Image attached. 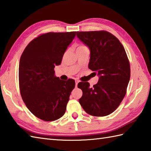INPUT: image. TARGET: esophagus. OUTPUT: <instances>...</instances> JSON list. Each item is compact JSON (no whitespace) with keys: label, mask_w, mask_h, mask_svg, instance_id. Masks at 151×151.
<instances>
[{"label":"esophagus","mask_w":151,"mask_h":151,"mask_svg":"<svg viewBox=\"0 0 151 151\" xmlns=\"http://www.w3.org/2000/svg\"><path fill=\"white\" fill-rule=\"evenodd\" d=\"M79 82H80L79 81H75V86H76H76H77V85H78Z\"/></svg>","instance_id":"esophagus-1"}]
</instances>
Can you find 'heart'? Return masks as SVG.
I'll list each match as a JSON object with an SVG mask.
<instances>
[{"label":"heart","instance_id":"obj_1","mask_svg":"<svg viewBox=\"0 0 151 151\" xmlns=\"http://www.w3.org/2000/svg\"><path fill=\"white\" fill-rule=\"evenodd\" d=\"M85 47V46H84V45H81V46H79L78 48H82V47ZM77 48V49H78Z\"/></svg>","mask_w":151,"mask_h":151}]
</instances>
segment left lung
Returning <instances> with one entry per match:
<instances>
[{
  "instance_id": "obj_1",
  "label": "left lung",
  "mask_w": 151,
  "mask_h": 151,
  "mask_svg": "<svg viewBox=\"0 0 151 151\" xmlns=\"http://www.w3.org/2000/svg\"><path fill=\"white\" fill-rule=\"evenodd\" d=\"M78 39L90 50L88 67L99 76L93 88L79 82L82 90L79 102L93 116H106L114 112L127 93L130 67L125 50L117 38L107 31L77 32Z\"/></svg>"
}]
</instances>
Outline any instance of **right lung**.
<instances>
[{"label": "right lung", "instance_id": "add662e5", "mask_svg": "<svg viewBox=\"0 0 151 151\" xmlns=\"http://www.w3.org/2000/svg\"><path fill=\"white\" fill-rule=\"evenodd\" d=\"M76 34H41L28 43L21 56L19 81L21 97L28 110L41 120L55 121L65 112L75 82L60 80L54 69L61 64Z\"/></svg>", "mask_w": 151, "mask_h": 151}]
</instances>
